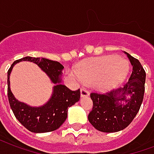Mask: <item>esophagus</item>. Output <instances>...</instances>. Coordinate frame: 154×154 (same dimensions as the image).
I'll list each match as a JSON object with an SVG mask.
<instances>
[{
	"instance_id": "1",
	"label": "esophagus",
	"mask_w": 154,
	"mask_h": 154,
	"mask_svg": "<svg viewBox=\"0 0 154 154\" xmlns=\"http://www.w3.org/2000/svg\"><path fill=\"white\" fill-rule=\"evenodd\" d=\"M80 96H81V97H88V96H89V92L85 88H81V90H80Z\"/></svg>"
}]
</instances>
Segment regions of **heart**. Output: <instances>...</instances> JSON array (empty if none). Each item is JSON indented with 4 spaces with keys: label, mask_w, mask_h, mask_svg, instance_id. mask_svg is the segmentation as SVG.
I'll list each match as a JSON object with an SVG mask.
<instances>
[{
    "label": "heart",
    "mask_w": 154,
    "mask_h": 154,
    "mask_svg": "<svg viewBox=\"0 0 154 154\" xmlns=\"http://www.w3.org/2000/svg\"><path fill=\"white\" fill-rule=\"evenodd\" d=\"M129 72L127 60L114 55L90 58L79 64L77 72L68 70V74L85 84H95L96 88L106 92L116 88L125 80Z\"/></svg>",
    "instance_id": "1"
}]
</instances>
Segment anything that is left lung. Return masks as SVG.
I'll return each instance as SVG.
<instances>
[{"label":"left lung","mask_w":154,"mask_h":154,"mask_svg":"<svg viewBox=\"0 0 154 154\" xmlns=\"http://www.w3.org/2000/svg\"><path fill=\"white\" fill-rule=\"evenodd\" d=\"M132 66V73L123 88L106 94L91 93L93 102L88 121L102 132H117L132 122L140 108L144 93L146 74L139 60L123 52Z\"/></svg>","instance_id":"1"}]
</instances>
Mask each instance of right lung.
Segmentation results:
<instances>
[{"instance_id":"add662e5","label":"right lung","mask_w":154,"mask_h":154,"mask_svg":"<svg viewBox=\"0 0 154 154\" xmlns=\"http://www.w3.org/2000/svg\"><path fill=\"white\" fill-rule=\"evenodd\" d=\"M23 60L36 64L54 84L51 98L41 106H31L17 100L10 89L9 76L14 65ZM60 62L45 57H25L14 62L7 73L8 98L10 108L22 125L32 132L44 133L55 131L62 125L67 118L68 108L78 102L80 91H71L62 84V70Z\"/></svg>"}]
</instances>
